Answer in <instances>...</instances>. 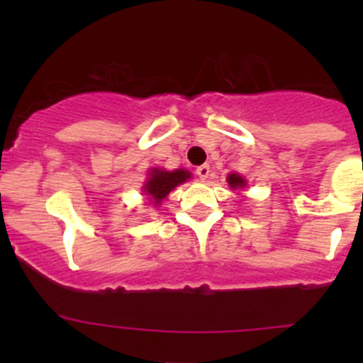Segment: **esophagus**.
<instances>
[{
	"label": "esophagus",
	"mask_w": 363,
	"mask_h": 363,
	"mask_svg": "<svg viewBox=\"0 0 363 363\" xmlns=\"http://www.w3.org/2000/svg\"><path fill=\"white\" fill-rule=\"evenodd\" d=\"M196 175L200 177V181H205V179H208V175H211V167H208V164H202V167L196 168Z\"/></svg>",
	"instance_id": "obj_1"
}]
</instances>
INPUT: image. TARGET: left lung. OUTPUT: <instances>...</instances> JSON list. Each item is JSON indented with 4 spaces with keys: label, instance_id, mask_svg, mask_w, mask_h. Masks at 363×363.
<instances>
[{
    "label": "left lung",
    "instance_id": "obj_1",
    "mask_svg": "<svg viewBox=\"0 0 363 363\" xmlns=\"http://www.w3.org/2000/svg\"><path fill=\"white\" fill-rule=\"evenodd\" d=\"M226 181H228L230 188H232V189H240V188H244V186L247 184L246 179H244L242 175H239V174H230L228 177H226Z\"/></svg>",
    "mask_w": 363,
    "mask_h": 363
}]
</instances>
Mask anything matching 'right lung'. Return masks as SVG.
I'll use <instances>...</instances> for the list:
<instances>
[{
    "instance_id": "right-lung-1",
    "label": "right lung",
    "mask_w": 363,
    "mask_h": 363,
    "mask_svg": "<svg viewBox=\"0 0 363 363\" xmlns=\"http://www.w3.org/2000/svg\"><path fill=\"white\" fill-rule=\"evenodd\" d=\"M189 177H191V174L188 170H182V168L172 172L161 170V168H151V172L147 174V181L144 182L142 189H144V195L147 196L149 202L160 205L167 199L172 189L188 181Z\"/></svg>"
}]
</instances>
